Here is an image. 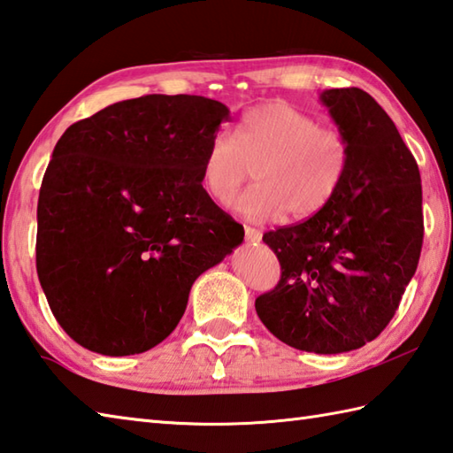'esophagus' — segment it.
Here are the masks:
<instances>
[{"instance_id": "esophagus-1", "label": "esophagus", "mask_w": 453, "mask_h": 453, "mask_svg": "<svg viewBox=\"0 0 453 453\" xmlns=\"http://www.w3.org/2000/svg\"><path fill=\"white\" fill-rule=\"evenodd\" d=\"M244 234H246V242H250V244H257L262 240L260 230L252 228V226H244Z\"/></svg>"}]
</instances>
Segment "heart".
<instances>
[{"label":"heart","mask_w":453,"mask_h":453,"mask_svg":"<svg viewBox=\"0 0 453 453\" xmlns=\"http://www.w3.org/2000/svg\"><path fill=\"white\" fill-rule=\"evenodd\" d=\"M348 138L320 128L315 117L283 101L257 105L240 119L236 136L219 133L201 165L203 186L226 203L256 165V183L233 201L240 215L254 220L283 213L311 219L336 197L349 170Z\"/></svg>","instance_id":"heart-1"}]
</instances>
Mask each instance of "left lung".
Here are the masks:
<instances>
[{
	"label": "left lung",
	"instance_id": "left-lung-1",
	"mask_svg": "<svg viewBox=\"0 0 453 453\" xmlns=\"http://www.w3.org/2000/svg\"><path fill=\"white\" fill-rule=\"evenodd\" d=\"M319 99L348 138L349 170L326 209L264 234L281 280L256 299V312L291 348L342 354L381 334L417 272L422 186L417 160L367 91L325 89Z\"/></svg>",
	"mask_w": 453,
	"mask_h": 453
}]
</instances>
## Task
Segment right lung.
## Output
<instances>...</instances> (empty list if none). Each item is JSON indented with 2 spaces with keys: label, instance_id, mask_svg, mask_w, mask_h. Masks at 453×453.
Wrapping results in <instances>:
<instances>
[{
  "label": "right lung",
  "instance_id": "obj_1",
  "mask_svg": "<svg viewBox=\"0 0 453 453\" xmlns=\"http://www.w3.org/2000/svg\"><path fill=\"white\" fill-rule=\"evenodd\" d=\"M228 119L215 99L152 94L60 136L36 207V273L80 346L104 356L158 346L199 275L242 244V225L201 186L207 146Z\"/></svg>",
  "mask_w": 453,
  "mask_h": 453
}]
</instances>
